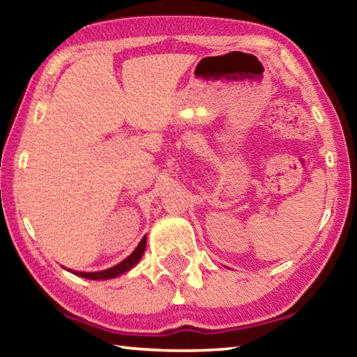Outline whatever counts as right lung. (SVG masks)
I'll return each mask as SVG.
<instances>
[{"instance_id":"obj_1","label":"right lung","mask_w":357,"mask_h":357,"mask_svg":"<svg viewBox=\"0 0 357 357\" xmlns=\"http://www.w3.org/2000/svg\"><path fill=\"white\" fill-rule=\"evenodd\" d=\"M144 247H146V236H143V239L140 241V244L137 245V249L130 253V255L123 259L119 264L113 266L110 269H105V271H100V273H75L74 274L84 277V279H91V280H107V279H113V277H118L121 274L128 273L130 268H134V266L140 261V258L144 252Z\"/></svg>"}]
</instances>
